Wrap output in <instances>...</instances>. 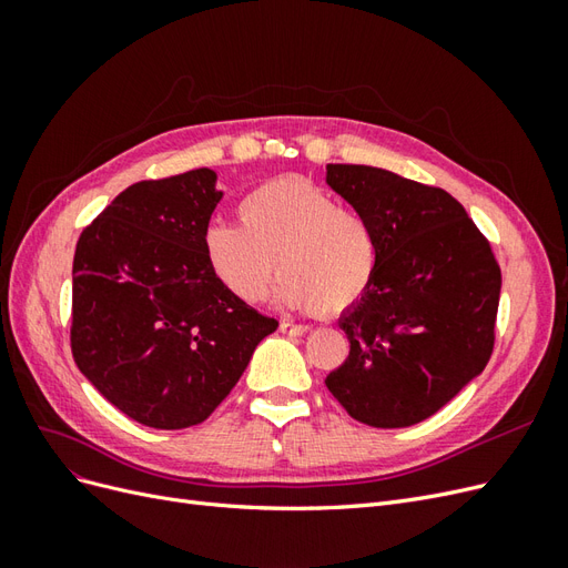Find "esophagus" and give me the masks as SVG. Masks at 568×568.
<instances>
[{"mask_svg":"<svg viewBox=\"0 0 568 568\" xmlns=\"http://www.w3.org/2000/svg\"><path fill=\"white\" fill-rule=\"evenodd\" d=\"M280 329H282V334H286V336H303V334L307 332V324L282 322V324H280Z\"/></svg>","mask_w":568,"mask_h":568,"instance_id":"obj_1","label":"esophagus"}]
</instances>
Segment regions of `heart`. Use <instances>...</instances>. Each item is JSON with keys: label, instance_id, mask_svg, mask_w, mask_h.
I'll return each instance as SVG.
<instances>
[{"label": "heart", "instance_id": "1", "mask_svg": "<svg viewBox=\"0 0 568 568\" xmlns=\"http://www.w3.org/2000/svg\"><path fill=\"white\" fill-rule=\"evenodd\" d=\"M239 220L242 227L213 222L203 232L205 261L236 298L265 301L280 267L282 303L336 315L374 282L379 239L369 217L313 182L261 184L239 203Z\"/></svg>", "mask_w": 568, "mask_h": 568}]
</instances>
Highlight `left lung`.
Masks as SVG:
<instances>
[{"instance_id":"8db88e82","label":"left lung","mask_w":568,"mask_h":568,"mask_svg":"<svg viewBox=\"0 0 568 568\" xmlns=\"http://www.w3.org/2000/svg\"><path fill=\"white\" fill-rule=\"evenodd\" d=\"M326 184L379 239L365 296L341 315L351 353L324 384L357 422L428 419L486 369L503 274L488 239L438 186L372 165H326Z\"/></svg>"}]
</instances>
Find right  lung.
Listing matches in <instances>:
<instances>
[{"mask_svg": "<svg viewBox=\"0 0 568 568\" xmlns=\"http://www.w3.org/2000/svg\"><path fill=\"white\" fill-rule=\"evenodd\" d=\"M215 182L199 168L128 186L82 230L73 257L78 369L123 415L165 432L209 419L280 326L205 261Z\"/></svg>", "mask_w": 568, "mask_h": 568, "instance_id": "right-lung-1", "label": "right lung"}]
</instances>
